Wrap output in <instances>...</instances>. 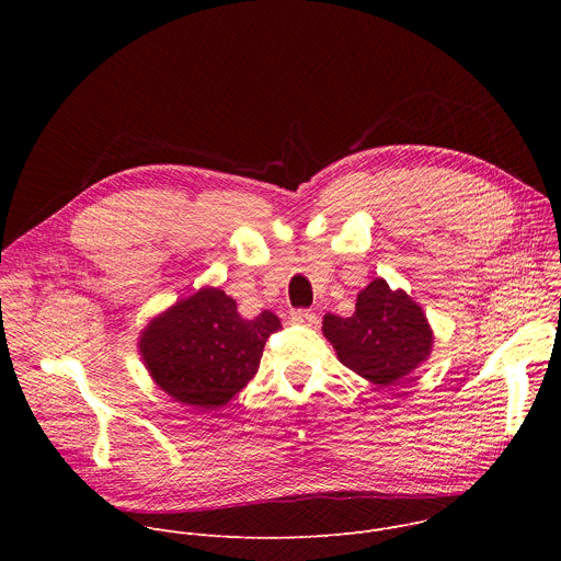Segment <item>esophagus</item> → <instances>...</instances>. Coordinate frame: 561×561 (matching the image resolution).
I'll return each instance as SVG.
<instances>
[{
    "label": "esophagus",
    "mask_w": 561,
    "mask_h": 561,
    "mask_svg": "<svg viewBox=\"0 0 561 561\" xmlns=\"http://www.w3.org/2000/svg\"><path fill=\"white\" fill-rule=\"evenodd\" d=\"M290 322L293 324H301V327H314L317 324V314L312 310L299 308V310L290 312Z\"/></svg>",
    "instance_id": "1"
}]
</instances>
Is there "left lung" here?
I'll use <instances>...</instances> for the list:
<instances>
[{"label": "left lung", "mask_w": 561, "mask_h": 561, "mask_svg": "<svg viewBox=\"0 0 561 561\" xmlns=\"http://www.w3.org/2000/svg\"><path fill=\"white\" fill-rule=\"evenodd\" d=\"M322 331L340 362L377 386L397 383L413 373L433 346L424 310L379 277L357 295L351 317L329 312Z\"/></svg>", "instance_id": "1"}]
</instances>
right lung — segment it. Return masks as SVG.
<instances>
[{"mask_svg":"<svg viewBox=\"0 0 561 561\" xmlns=\"http://www.w3.org/2000/svg\"><path fill=\"white\" fill-rule=\"evenodd\" d=\"M277 314L244 319L219 288H202L154 317L139 351L157 386L195 409L224 407L257 373Z\"/></svg>","mask_w":561,"mask_h":561,"instance_id":"add662e5","label":"right lung"}]
</instances>
